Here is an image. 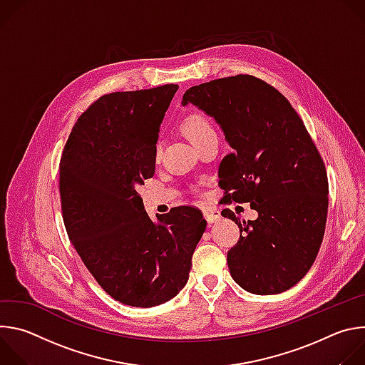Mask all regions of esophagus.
Returning a JSON list of instances; mask_svg holds the SVG:
<instances>
[{"mask_svg": "<svg viewBox=\"0 0 365 365\" xmlns=\"http://www.w3.org/2000/svg\"><path fill=\"white\" fill-rule=\"evenodd\" d=\"M203 217H205V220L207 222L212 224V222L221 220V212L217 210V207H205V210H203Z\"/></svg>", "mask_w": 365, "mask_h": 365, "instance_id": "obj_1", "label": "esophagus"}]
</instances>
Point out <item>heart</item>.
I'll use <instances>...</instances> for the list:
<instances>
[{
  "instance_id": "b5f03b06",
  "label": "heart",
  "mask_w": 365,
  "mask_h": 365,
  "mask_svg": "<svg viewBox=\"0 0 365 365\" xmlns=\"http://www.w3.org/2000/svg\"><path fill=\"white\" fill-rule=\"evenodd\" d=\"M180 130L193 144L202 141L206 137L217 134L210 118H207L203 113L195 111V110L187 111L182 117ZM160 153H162V145H160V143H155V145H154V159L155 160H159Z\"/></svg>"
}]
</instances>
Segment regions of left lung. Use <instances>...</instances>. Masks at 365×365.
I'll use <instances>...</instances> for the list:
<instances>
[{
    "label": "left lung",
    "mask_w": 365,
    "mask_h": 365,
    "mask_svg": "<svg viewBox=\"0 0 365 365\" xmlns=\"http://www.w3.org/2000/svg\"><path fill=\"white\" fill-rule=\"evenodd\" d=\"M193 103L215 118L234 153L224 158V203L250 202L255 221H240L228 251L232 279L255 294H277L299 283L321 248L328 215V176L321 154L290 102L251 75L189 88ZM221 163V165H222Z\"/></svg>",
    "instance_id": "obj_1"
}]
</instances>
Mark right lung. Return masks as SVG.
Listing matches in <instances>:
<instances>
[{"mask_svg": "<svg viewBox=\"0 0 365 365\" xmlns=\"http://www.w3.org/2000/svg\"><path fill=\"white\" fill-rule=\"evenodd\" d=\"M178 88L102 95L78 118L62 153L59 190L69 240L98 284L128 306L175 297L206 228L192 206L153 222L137 192L154 175L159 127Z\"/></svg>", "mask_w": 365, "mask_h": 365, "instance_id": "add662e5", "label": "right lung"}]
</instances>
